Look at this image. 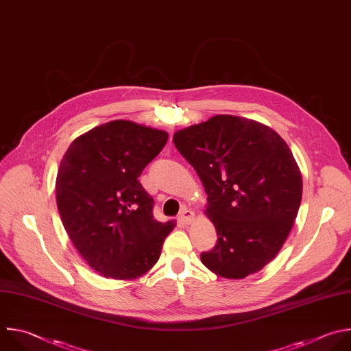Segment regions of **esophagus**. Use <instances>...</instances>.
Returning a JSON list of instances; mask_svg holds the SVG:
<instances>
[{
	"instance_id": "34e87169",
	"label": "esophagus",
	"mask_w": 351,
	"mask_h": 351,
	"mask_svg": "<svg viewBox=\"0 0 351 351\" xmlns=\"http://www.w3.org/2000/svg\"><path fill=\"white\" fill-rule=\"evenodd\" d=\"M194 219H195V213H194L191 209L184 208V209L182 210V213H180V220H182V221H184L186 224H190V223L194 221Z\"/></svg>"
}]
</instances>
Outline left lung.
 <instances>
[{"instance_id":"obj_1","label":"left lung","mask_w":351,"mask_h":351,"mask_svg":"<svg viewBox=\"0 0 351 351\" xmlns=\"http://www.w3.org/2000/svg\"><path fill=\"white\" fill-rule=\"evenodd\" d=\"M199 176L217 244L205 267L241 280L270 263L298 216L302 173L285 141L270 127L237 115H213L173 135Z\"/></svg>"}]
</instances>
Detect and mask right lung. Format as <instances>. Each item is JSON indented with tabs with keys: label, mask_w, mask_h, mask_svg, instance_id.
<instances>
[{
	"label": "right lung",
	"mask_w": 351,
	"mask_h": 351,
	"mask_svg": "<svg viewBox=\"0 0 351 351\" xmlns=\"http://www.w3.org/2000/svg\"><path fill=\"white\" fill-rule=\"evenodd\" d=\"M167 141L165 131L115 120L75 138L60 161L62 223L80 255L106 278L145 276L176 226L154 219V199L138 180Z\"/></svg>",
	"instance_id": "obj_1"
}]
</instances>
